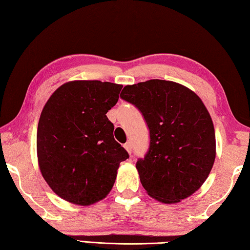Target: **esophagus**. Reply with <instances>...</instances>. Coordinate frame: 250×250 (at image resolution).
<instances>
[{
	"label": "esophagus",
	"mask_w": 250,
	"mask_h": 250,
	"mask_svg": "<svg viewBox=\"0 0 250 250\" xmlns=\"http://www.w3.org/2000/svg\"><path fill=\"white\" fill-rule=\"evenodd\" d=\"M124 147H125V150H126L127 152H128V153H130L131 149H132L130 142H127V144H125V145H124Z\"/></svg>",
	"instance_id": "1"
}]
</instances>
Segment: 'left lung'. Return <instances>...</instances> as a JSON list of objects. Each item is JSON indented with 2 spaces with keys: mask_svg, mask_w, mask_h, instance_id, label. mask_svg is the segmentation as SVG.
I'll return each mask as SVG.
<instances>
[{
  "mask_svg": "<svg viewBox=\"0 0 250 250\" xmlns=\"http://www.w3.org/2000/svg\"><path fill=\"white\" fill-rule=\"evenodd\" d=\"M121 97L141 111L150 129L149 152L136 165L147 195L164 204L191 196L216 159L215 127L202 99L165 80L126 85Z\"/></svg>",
  "mask_w": 250,
  "mask_h": 250,
  "instance_id": "8db88e82",
  "label": "left lung"
}]
</instances>
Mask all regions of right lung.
Here are the masks:
<instances>
[{
    "mask_svg": "<svg viewBox=\"0 0 250 250\" xmlns=\"http://www.w3.org/2000/svg\"><path fill=\"white\" fill-rule=\"evenodd\" d=\"M123 85L76 80L56 89L45 104L37 134L39 167L62 200L89 206L104 200L128 153L113 137L106 112Z\"/></svg>",
    "mask_w": 250,
    "mask_h": 250,
    "instance_id": "obj_1",
    "label": "right lung"
}]
</instances>
